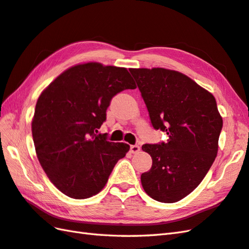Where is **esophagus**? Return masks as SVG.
I'll use <instances>...</instances> for the list:
<instances>
[{"instance_id": "34e87169", "label": "esophagus", "mask_w": 249, "mask_h": 249, "mask_svg": "<svg viewBox=\"0 0 249 249\" xmlns=\"http://www.w3.org/2000/svg\"><path fill=\"white\" fill-rule=\"evenodd\" d=\"M130 150L132 153H138L139 151H141V147H139L138 144H132L130 147Z\"/></svg>"}]
</instances>
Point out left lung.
I'll use <instances>...</instances> for the list:
<instances>
[{"label":"left lung","instance_id":"8db88e82","mask_svg":"<svg viewBox=\"0 0 249 249\" xmlns=\"http://www.w3.org/2000/svg\"><path fill=\"white\" fill-rule=\"evenodd\" d=\"M147 107L154 130L167 142L144 143L152 167L142 174L147 195L161 203H175L201 184L217 154L223 119L215 98L178 71L130 69Z\"/></svg>","mask_w":249,"mask_h":249}]
</instances>
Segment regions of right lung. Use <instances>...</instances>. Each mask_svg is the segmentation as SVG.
<instances>
[{
    "mask_svg": "<svg viewBox=\"0 0 249 249\" xmlns=\"http://www.w3.org/2000/svg\"><path fill=\"white\" fill-rule=\"evenodd\" d=\"M136 86L124 68L84 63L57 77L39 97L32 124L38 160L48 178L72 198L97 195L130 145L98 129L115 95Z\"/></svg>",
    "mask_w": 249,
    "mask_h": 249,
    "instance_id": "add662e5",
    "label": "right lung"
}]
</instances>
